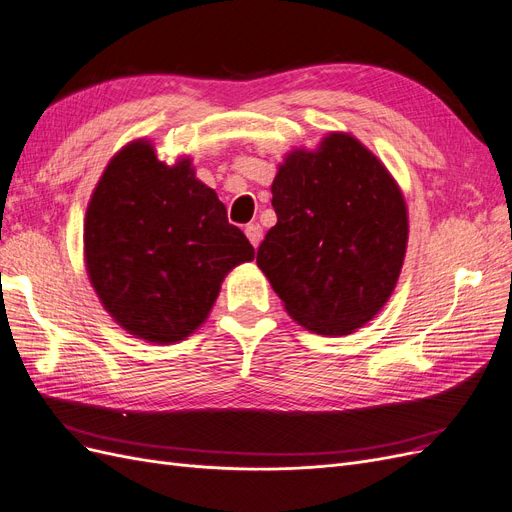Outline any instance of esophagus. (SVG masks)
<instances>
[{
  "mask_svg": "<svg viewBox=\"0 0 512 512\" xmlns=\"http://www.w3.org/2000/svg\"><path fill=\"white\" fill-rule=\"evenodd\" d=\"M245 235H248V239H250L254 248H258V243L262 239V227H260V224L252 222V224H248V227H245Z\"/></svg>",
  "mask_w": 512,
  "mask_h": 512,
  "instance_id": "obj_1",
  "label": "esophagus"
}]
</instances>
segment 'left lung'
<instances>
[{
    "mask_svg": "<svg viewBox=\"0 0 512 512\" xmlns=\"http://www.w3.org/2000/svg\"><path fill=\"white\" fill-rule=\"evenodd\" d=\"M277 224L256 262L306 330L346 336L391 298L407 248L405 199L384 163L344 132L285 155L273 180Z\"/></svg>",
    "mask_w": 512,
    "mask_h": 512,
    "instance_id": "obj_1",
    "label": "left lung"
}]
</instances>
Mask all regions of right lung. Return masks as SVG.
Masks as SVG:
<instances>
[{
  "label": "right lung",
  "mask_w": 512,
  "mask_h": 512,
  "mask_svg": "<svg viewBox=\"0 0 512 512\" xmlns=\"http://www.w3.org/2000/svg\"><path fill=\"white\" fill-rule=\"evenodd\" d=\"M86 271L107 313L136 338L185 340L220 283L254 248L189 157L168 166L134 140L102 172L84 224Z\"/></svg>",
  "instance_id": "add662e5"
}]
</instances>
